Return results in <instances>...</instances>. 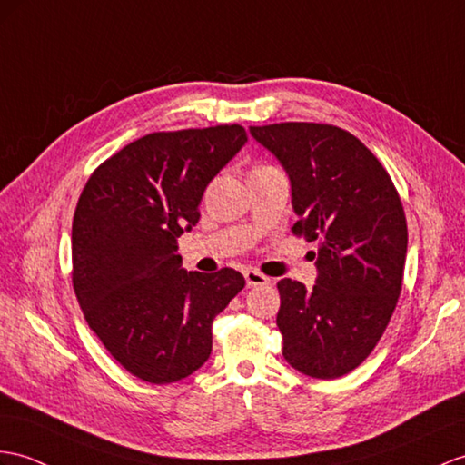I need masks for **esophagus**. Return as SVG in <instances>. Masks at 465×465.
Masks as SVG:
<instances>
[{"label":"esophagus","mask_w":465,"mask_h":465,"mask_svg":"<svg viewBox=\"0 0 465 465\" xmlns=\"http://www.w3.org/2000/svg\"><path fill=\"white\" fill-rule=\"evenodd\" d=\"M244 278H246L248 288H258V286H268L270 284V278H266L264 274H260L258 270H252V268L244 270Z\"/></svg>","instance_id":"1"}]
</instances>
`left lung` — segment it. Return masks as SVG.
Segmentation results:
<instances>
[{
    "label": "left lung",
    "mask_w": 465,
    "mask_h": 465,
    "mask_svg": "<svg viewBox=\"0 0 465 465\" xmlns=\"http://www.w3.org/2000/svg\"><path fill=\"white\" fill-rule=\"evenodd\" d=\"M251 135L290 179L293 232L318 241L313 288L278 282L282 355L308 377H343L375 349L401 296L409 244L401 197L377 157L341 128L286 122Z\"/></svg>",
    "instance_id": "obj_1"
}]
</instances>
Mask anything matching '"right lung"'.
Masks as SVG:
<instances>
[{
	"mask_svg": "<svg viewBox=\"0 0 465 465\" xmlns=\"http://www.w3.org/2000/svg\"><path fill=\"white\" fill-rule=\"evenodd\" d=\"M246 142L236 124L147 134L102 163L78 199V303L110 355L145 382H175L205 365L213 320L244 288L232 268H181L177 239L199 223L207 185Z\"/></svg>",
	"mask_w": 465,
	"mask_h": 465,
	"instance_id": "1",
	"label": "right lung"
}]
</instances>
